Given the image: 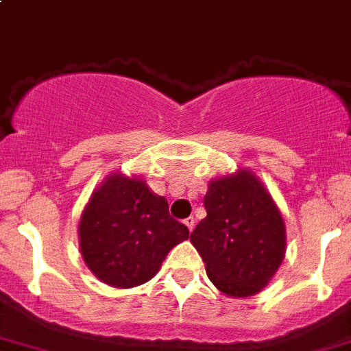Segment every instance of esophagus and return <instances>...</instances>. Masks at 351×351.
<instances>
[{"instance_id": "34e87169", "label": "esophagus", "mask_w": 351, "mask_h": 351, "mask_svg": "<svg viewBox=\"0 0 351 351\" xmlns=\"http://www.w3.org/2000/svg\"><path fill=\"white\" fill-rule=\"evenodd\" d=\"M183 223H185V226H187V229L191 230H194V226H195V220H194V217H189V219H185L183 220Z\"/></svg>"}]
</instances>
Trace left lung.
<instances>
[{
  "label": "left lung",
  "mask_w": 351,
  "mask_h": 351,
  "mask_svg": "<svg viewBox=\"0 0 351 351\" xmlns=\"http://www.w3.org/2000/svg\"><path fill=\"white\" fill-rule=\"evenodd\" d=\"M206 217L191 241L220 292L248 298L267 285L285 255V223L271 195L250 171L210 183Z\"/></svg>",
  "instance_id": "left-lung-1"
}]
</instances>
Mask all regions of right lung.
Returning a JSON list of instances; mask_svg holds the SVG:
<instances>
[{
  "label": "right lung",
  "instance_id": "right-lung-1",
  "mask_svg": "<svg viewBox=\"0 0 351 351\" xmlns=\"http://www.w3.org/2000/svg\"><path fill=\"white\" fill-rule=\"evenodd\" d=\"M78 236L97 280L129 289L148 282L173 246L189 238V229L143 180L110 175L85 206Z\"/></svg>",
  "mask_w": 351,
  "mask_h": 351
}]
</instances>
